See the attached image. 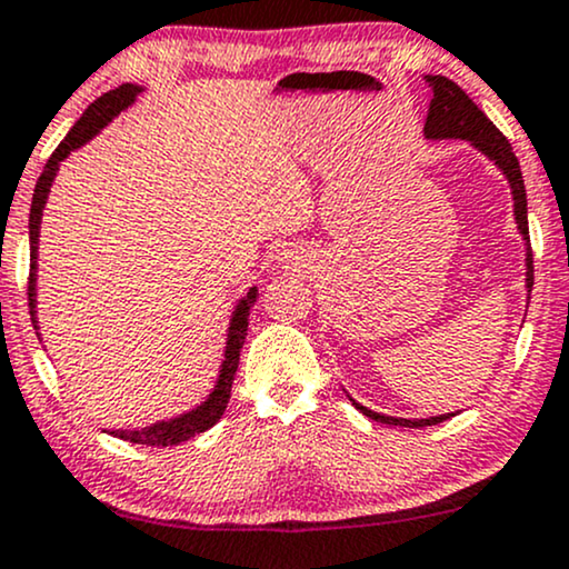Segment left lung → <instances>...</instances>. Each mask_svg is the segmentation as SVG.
Instances as JSON below:
<instances>
[{"label":"left lung","mask_w":569,"mask_h":569,"mask_svg":"<svg viewBox=\"0 0 569 569\" xmlns=\"http://www.w3.org/2000/svg\"><path fill=\"white\" fill-rule=\"evenodd\" d=\"M423 79H427L429 89H432V102H429L423 134H427L429 140H469L471 146L482 150V153L506 174V180H509L511 198H515L517 228L522 232L525 246H527L525 280H527V291H530L532 289V251H530V230H527V193H525L522 169H519L515 150H511L509 140L501 134V129L492 124L488 116L475 106V100H471L469 94L456 84V81L445 77H423ZM352 406L358 408L362 416H368V419L392 423V427H432V423H440L453 416V413H445V416H429V419H395V416L368 410L366 406H360V402L355 400Z\"/></svg>","instance_id":"1"}]
</instances>
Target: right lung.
<instances>
[{
	"mask_svg": "<svg viewBox=\"0 0 569 569\" xmlns=\"http://www.w3.org/2000/svg\"><path fill=\"white\" fill-rule=\"evenodd\" d=\"M142 92V87L137 84H121L111 89V92L100 94L92 106L81 113V119L73 124L71 132L66 134V140L54 148V153L50 156V161L44 163V172L39 174L37 188H33V198H31V214H29V241H31V272H29V307H31V320L33 328H37V337L39 333L37 326V249H39V224H42V211L47 203V196H50V184L58 174L60 161L68 159L71 150H77L84 146V142L92 140L94 134L100 132L108 121L116 119L124 108H129L134 102L137 94ZM257 286L249 289V293L238 302L236 312L230 318V328H228V347H224V360L222 368H219V379L214 389L201 406H196L188 413L174 416L169 421H159V423H150L146 429H111L108 435L121 437L127 442H137V445H150V448H167V445H180L190 437L207 432L209 427L222 419L224 408H228L230 400V389H232V379H236L238 371V360H241V347L246 339V331H249V312L251 307L257 302Z\"/></svg>",
	"mask_w": 569,
	"mask_h": 569,
	"instance_id": "add662e5",
	"label": "right lung"
}]
</instances>
